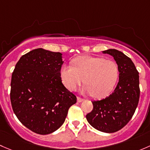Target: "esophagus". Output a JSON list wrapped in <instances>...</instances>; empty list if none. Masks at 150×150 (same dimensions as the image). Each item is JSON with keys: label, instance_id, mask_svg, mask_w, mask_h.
<instances>
[{"label": "esophagus", "instance_id": "esophagus-1", "mask_svg": "<svg viewBox=\"0 0 150 150\" xmlns=\"http://www.w3.org/2000/svg\"><path fill=\"white\" fill-rule=\"evenodd\" d=\"M84 100V99L79 98V97H77V102H78V103H81V102H83Z\"/></svg>", "mask_w": 150, "mask_h": 150}]
</instances>
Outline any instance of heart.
I'll return each instance as SVG.
<instances>
[{"mask_svg": "<svg viewBox=\"0 0 150 150\" xmlns=\"http://www.w3.org/2000/svg\"><path fill=\"white\" fill-rule=\"evenodd\" d=\"M71 66H64L60 75L67 89L74 91L84 81L82 91L95 98H103L110 95L118 78V65L111 60L89 55L79 57L72 61Z\"/></svg>", "mask_w": 150, "mask_h": 150, "instance_id": "1", "label": "heart"}]
</instances>
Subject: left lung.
<instances>
[{"instance_id":"left-lung-1","label":"left lung","mask_w":150,"mask_h":150,"mask_svg":"<svg viewBox=\"0 0 150 150\" xmlns=\"http://www.w3.org/2000/svg\"><path fill=\"white\" fill-rule=\"evenodd\" d=\"M103 53L113 57L118 67L119 80L107 98L92 101L93 110L86 115L88 123L100 132H116L132 118L139 100V76L134 63L124 53L108 49Z\"/></svg>"}]
</instances>
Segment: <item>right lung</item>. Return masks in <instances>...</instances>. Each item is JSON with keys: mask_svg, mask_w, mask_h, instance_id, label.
<instances>
[{"mask_svg": "<svg viewBox=\"0 0 150 150\" xmlns=\"http://www.w3.org/2000/svg\"><path fill=\"white\" fill-rule=\"evenodd\" d=\"M62 53L38 48L22 55L12 74L11 103L29 130L45 135L59 129L76 103L61 79Z\"/></svg>", "mask_w": 150, "mask_h": 150, "instance_id": "add662e5", "label": "right lung"}]
</instances>
